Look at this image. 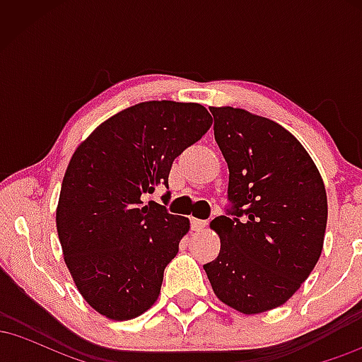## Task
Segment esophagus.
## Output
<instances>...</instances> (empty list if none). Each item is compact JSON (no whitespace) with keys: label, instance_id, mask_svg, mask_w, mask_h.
<instances>
[{"label":"esophagus","instance_id":"obj_1","mask_svg":"<svg viewBox=\"0 0 362 362\" xmlns=\"http://www.w3.org/2000/svg\"><path fill=\"white\" fill-rule=\"evenodd\" d=\"M192 230L194 231H202V230H206L207 228V221H204V219H195V218H192Z\"/></svg>","mask_w":362,"mask_h":362}]
</instances>
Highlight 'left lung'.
<instances>
[{
  "mask_svg": "<svg viewBox=\"0 0 362 362\" xmlns=\"http://www.w3.org/2000/svg\"><path fill=\"white\" fill-rule=\"evenodd\" d=\"M209 110L233 207L211 221L221 248L204 271L219 301L259 315L284 305L317 265L328 216L325 184L281 124L233 107Z\"/></svg>",
  "mask_w": 362,
  "mask_h": 362,
  "instance_id": "1",
  "label": "left lung"
}]
</instances>
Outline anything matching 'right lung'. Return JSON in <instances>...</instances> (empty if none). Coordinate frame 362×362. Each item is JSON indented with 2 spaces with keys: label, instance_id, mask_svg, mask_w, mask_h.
I'll list each match as a JSON object with an SVG mask.
<instances>
[{
  "label": "right lung",
  "instance_id": "obj_1",
  "mask_svg": "<svg viewBox=\"0 0 362 362\" xmlns=\"http://www.w3.org/2000/svg\"><path fill=\"white\" fill-rule=\"evenodd\" d=\"M213 124L201 103L143 102L112 115L73 153L56 226L74 284L102 317L124 322L155 305L190 221L143 199L168 187L173 160Z\"/></svg>",
  "mask_w": 362,
  "mask_h": 362
}]
</instances>
